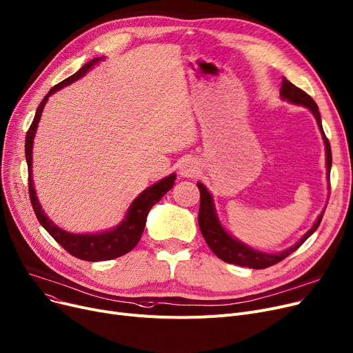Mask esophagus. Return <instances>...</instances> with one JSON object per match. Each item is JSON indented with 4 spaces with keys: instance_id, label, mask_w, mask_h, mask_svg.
Listing matches in <instances>:
<instances>
[{
    "instance_id": "34e87169",
    "label": "esophagus",
    "mask_w": 353,
    "mask_h": 353,
    "mask_svg": "<svg viewBox=\"0 0 353 353\" xmlns=\"http://www.w3.org/2000/svg\"><path fill=\"white\" fill-rule=\"evenodd\" d=\"M181 176L184 177H193L197 172V163H194L193 160H186L181 164Z\"/></svg>"
}]
</instances>
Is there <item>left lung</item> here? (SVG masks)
I'll use <instances>...</instances> for the list:
<instances>
[{
	"label": "left lung",
	"mask_w": 353,
	"mask_h": 353,
	"mask_svg": "<svg viewBox=\"0 0 353 353\" xmlns=\"http://www.w3.org/2000/svg\"><path fill=\"white\" fill-rule=\"evenodd\" d=\"M281 96L294 104H302L305 107H307L314 119L318 121V125L322 132L323 136V141L326 145V167H327V177L330 174V167H332V152H330V144L327 137L325 136L323 127H322V120H321V113H319V107L316 105V103L313 101V99L305 92L303 90H301L299 87H296L294 84H292L289 80H286L283 77L282 80V88H281ZM197 188L200 190V209H199V228L200 232L205 237L206 243L209 245V248L212 249V252L221 259L223 262L232 263V265H237V266H245V268H250V269H266L270 268L276 263L282 262L283 259H286L289 254H292L296 249H299L302 246V243L305 240L316 230L321 225L323 213L322 212L316 220V223L313 225V228L301 239V242L296 243L294 246L286 249L282 253H274V254H268V253H262L259 250L250 249L246 245L240 243L239 240L233 239L230 234L226 233V230L221 228V225L219 223V219L216 216L214 212V206H213V199L212 194L208 192V189L203 186L201 183H197Z\"/></svg>",
	"instance_id": "left-lung-1"
}]
</instances>
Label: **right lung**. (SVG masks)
Listing matches in <instances>:
<instances>
[{
    "label": "right lung",
    "instance_id": "1",
    "mask_svg": "<svg viewBox=\"0 0 353 353\" xmlns=\"http://www.w3.org/2000/svg\"><path fill=\"white\" fill-rule=\"evenodd\" d=\"M100 60H101V57L88 61L76 74H72V76L63 80L57 85H54L48 91V94L43 99L39 108H37L35 117H34V120L28 128V132H27V136H26V159H27V165H28V193H30V200H31L34 213H35L37 219H39L41 226L52 236L55 242H57L60 246H63L71 256L81 259V261H87V262L111 261V259L120 257V256L128 253L130 250H133L143 234L148 212H150V209L156 205V203L173 188L174 180H176V174H170L169 177H165V179L160 180L159 183L153 184L152 188L145 189L132 203V206H130L127 216L121 221V223L116 229L104 232V233L72 234V233L64 232L63 229L55 226L41 210L40 203H39V200H37V196H35L32 176H31L32 140H34V134L37 130V124H39L41 113H43V108L52 92L59 91L60 88L83 77L84 74Z\"/></svg>",
    "mask_w": 353,
    "mask_h": 353
}]
</instances>
